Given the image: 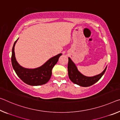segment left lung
<instances>
[{
  "label": "left lung",
  "instance_id": "obj_1",
  "mask_svg": "<svg viewBox=\"0 0 120 120\" xmlns=\"http://www.w3.org/2000/svg\"><path fill=\"white\" fill-rule=\"evenodd\" d=\"M106 68H107V66L105 68L104 71L100 74L94 76L87 77L81 74L78 70L77 67L73 61L71 60V59L68 58V71L69 79L72 82L81 86H90L97 82L104 74Z\"/></svg>",
  "mask_w": 120,
  "mask_h": 120
}]
</instances>
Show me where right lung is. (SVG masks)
Listing matches in <instances>:
<instances>
[{
    "mask_svg": "<svg viewBox=\"0 0 120 120\" xmlns=\"http://www.w3.org/2000/svg\"><path fill=\"white\" fill-rule=\"evenodd\" d=\"M18 39L15 41L13 45L11 58L13 68L17 75L23 82L32 86H38L46 84L50 80L52 75V68L58 61L59 58L61 56L62 53L50 58L39 67L34 69L24 68L19 64L15 56L14 47Z\"/></svg>",
    "mask_w": 120,
    "mask_h": 120,
    "instance_id": "add662e5",
    "label": "right lung"
}]
</instances>
